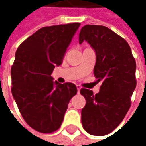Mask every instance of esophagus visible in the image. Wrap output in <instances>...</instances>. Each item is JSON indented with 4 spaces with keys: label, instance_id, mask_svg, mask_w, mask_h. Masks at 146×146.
Masks as SVG:
<instances>
[{
    "label": "esophagus",
    "instance_id": "obj_1",
    "mask_svg": "<svg viewBox=\"0 0 146 146\" xmlns=\"http://www.w3.org/2000/svg\"><path fill=\"white\" fill-rule=\"evenodd\" d=\"M76 88H77V90H78V92H80V89H81V87H80V85H76Z\"/></svg>",
    "mask_w": 146,
    "mask_h": 146
}]
</instances>
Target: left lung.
I'll use <instances>...</instances> for the list:
<instances>
[{
	"label": "left lung",
	"mask_w": 146,
	"mask_h": 146,
	"mask_svg": "<svg viewBox=\"0 0 146 146\" xmlns=\"http://www.w3.org/2000/svg\"><path fill=\"white\" fill-rule=\"evenodd\" d=\"M80 44L88 42L96 55L94 75L102 81L100 90L82 88L86 104L81 112L82 125L94 136L108 134L119 125L131 106L136 88V61L129 45L104 25H86L80 32Z\"/></svg>",
	"instance_id": "1"
}]
</instances>
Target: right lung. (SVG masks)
<instances>
[{
	"label": "right lung",
	"mask_w": 146,
	"mask_h": 146,
	"mask_svg": "<svg viewBox=\"0 0 146 146\" xmlns=\"http://www.w3.org/2000/svg\"><path fill=\"white\" fill-rule=\"evenodd\" d=\"M80 23L42 27L19 46L11 67L12 94L25 121L34 130L50 133L59 129L71 99L72 83L54 82L66 48Z\"/></svg>",
	"instance_id": "1"
}]
</instances>
